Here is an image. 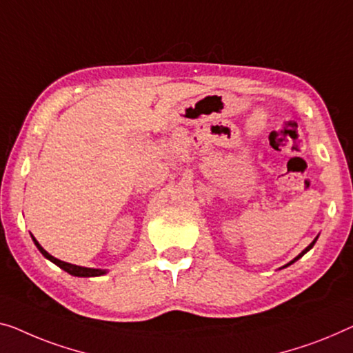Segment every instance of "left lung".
Here are the masks:
<instances>
[{
  "label": "left lung",
  "instance_id": "1",
  "mask_svg": "<svg viewBox=\"0 0 353 353\" xmlns=\"http://www.w3.org/2000/svg\"><path fill=\"white\" fill-rule=\"evenodd\" d=\"M317 238H319V236H317ZM317 238H315V239L312 241V243H311V244H309V245L306 247V249H304V250L301 252V254H299L298 256H294V259H293V260H292L290 263H287V265H285V266H282V268H287V266H290V265H293V263H294V261H296V260H299V259H301V256H303L304 254H306V252H309V250H311V249H312V247H314V244H315V243H317Z\"/></svg>",
  "mask_w": 353,
  "mask_h": 353
}]
</instances>
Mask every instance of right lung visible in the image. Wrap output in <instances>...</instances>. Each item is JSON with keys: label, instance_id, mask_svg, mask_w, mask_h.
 <instances>
[{"label": "right lung", "instance_id": "add662e5", "mask_svg": "<svg viewBox=\"0 0 353 353\" xmlns=\"http://www.w3.org/2000/svg\"><path fill=\"white\" fill-rule=\"evenodd\" d=\"M31 239H33L34 245L38 247V250L41 252L42 255L46 256L47 260H50L52 263H55L57 266L61 268L63 271H66L68 274L71 276H76V277H98V276H104L108 272V270H98V268H85V266H77V265H71V263H66V261H61L59 259H55V256H52L49 252L42 249V245L36 241V238L33 234H31Z\"/></svg>", "mask_w": 353, "mask_h": 353}]
</instances>
